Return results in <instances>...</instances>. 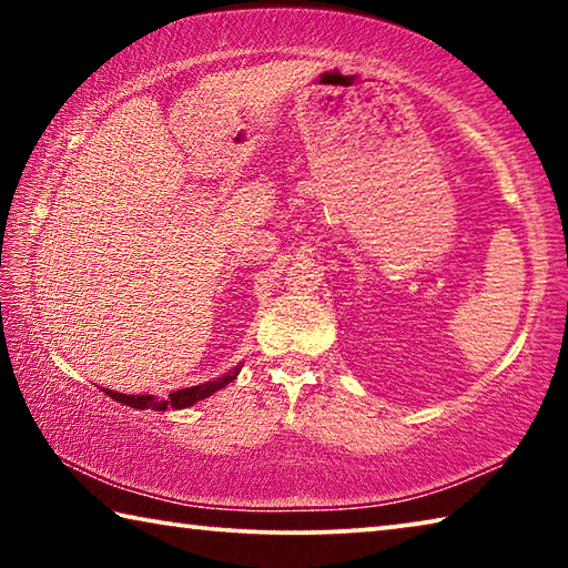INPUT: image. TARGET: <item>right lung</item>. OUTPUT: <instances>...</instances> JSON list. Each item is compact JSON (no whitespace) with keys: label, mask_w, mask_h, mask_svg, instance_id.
<instances>
[{"label":"right lung","mask_w":568,"mask_h":568,"mask_svg":"<svg viewBox=\"0 0 568 568\" xmlns=\"http://www.w3.org/2000/svg\"><path fill=\"white\" fill-rule=\"evenodd\" d=\"M240 368H243V365H237V368H233L230 373H225V376H220L215 381L200 383V386H192V388H180L175 393H170L168 398L150 396V393H145V396H124V393H114L110 388H102V390H104V396H110L118 403H122V406H130V408H138V410H148V408H152V410H168V408L182 410V408L195 406L197 400L213 396V393H217V390H223L227 383H233L237 378Z\"/></svg>","instance_id":"right-lung-1"}]
</instances>
